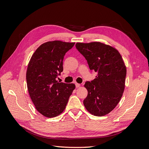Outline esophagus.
<instances>
[{"label":"esophagus","mask_w":149,"mask_h":149,"mask_svg":"<svg viewBox=\"0 0 149 149\" xmlns=\"http://www.w3.org/2000/svg\"><path fill=\"white\" fill-rule=\"evenodd\" d=\"M75 85H76V88H78V87H79L81 86V84H77V83H76Z\"/></svg>","instance_id":"34e87169"}]
</instances>
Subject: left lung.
Listing matches in <instances>:
<instances>
[{"label": "left lung", "instance_id": "1", "mask_svg": "<svg viewBox=\"0 0 149 149\" xmlns=\"http://www.w3.org/2000/svg\"><path fill=\"white\" fill-rule=\"evenodd\" d=\"M76 48L90 70L97 73L95 79L84 85L88 95L84 105L91 114L104 116L115 108L124 90L127 70L122 56L115 48L99 42H77Z\"/></svg>", "mask_w": 149, "mask_h": 149}]
</instances>
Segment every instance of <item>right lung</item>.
<instances>
[{
	"instance_id": "obj_1",
	"label": "right lung",
	"mask_w": 149,
	"mask_h": 149,
	"mask_svg": "<svg viewBox=\"0 0 149 149\" xmlns=\"http://www.w3.org/2000/svg\"><path fill=\"white\" fill-rule=\"evenodd\" d=\"M74 44L47 42L37 48L28 65V93L36 110L45 117L53 118L62 113L75 88L74 84L56 81L63 71L64 56Z\"/></svg>"
}]
</instances>
